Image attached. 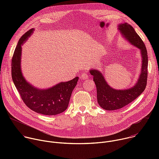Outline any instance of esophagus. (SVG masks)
I'll return each mask as SVG.
<instances>
[{"instance_id":"obj_1","label":"esophagus","mask_w":159,"mask_h":159,"mask_svg":"<svg viewBox=\"0 0 159 159\" xmlns=\"http://www.w3.org/2000/svg\"><path fill=\"white\" fill-rule=\"evenodd\" d=\"M88 77H89V76H88V74L87 73H83L82 75H81V77H80V78H81V79H82V80H85V79H88Z\"/></svg>"}]
</instances>
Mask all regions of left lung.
<instances>
[{
  "mask_svg": "<svg viewBox=\"0 0 159 159\" xmlns=\"http://www.w3.org/2000/svg\"><path fill=\"white\" fill-rule=\"evenodd\" d=\"M118 26L122 36L140 50L141 73L137 82L132 87L118 90L113 89L107 83L100 71L95 69L89 70L96 85L98 104L102 109L107 111L121 109L133 101L144 91L147 82L148 55L143 41L134 28L127 22L120 24Z\"/></svg>",
  "mask_w": 159,
  "mask_h": 159,
  "instance_id": "obj_1",
  "label": "left lung"
}]
</instances>
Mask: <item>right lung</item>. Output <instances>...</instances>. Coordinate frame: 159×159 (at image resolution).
Instances as JSON below:
<instances>
[{
  "mask_svg": "<svg viewBox=\"0 0 159 159\" xmlns=\"http://www.w3.org/2000/svg\"><path fill=\"white\" fill-rule=\"evenodd\" d=\"M34 30L33 28L27 31L18 41L12 58V80L22 101L30 109L44 115H57L68 107L79 77L68 82H61L46 89L35 87L26 81L20 68L22 46Z\"/></svg>",
  "mask_w": 159,
  "mask_h": 159,
  "instance_id": "add662e5",
  "label": "right lung"
}]
</instances>
